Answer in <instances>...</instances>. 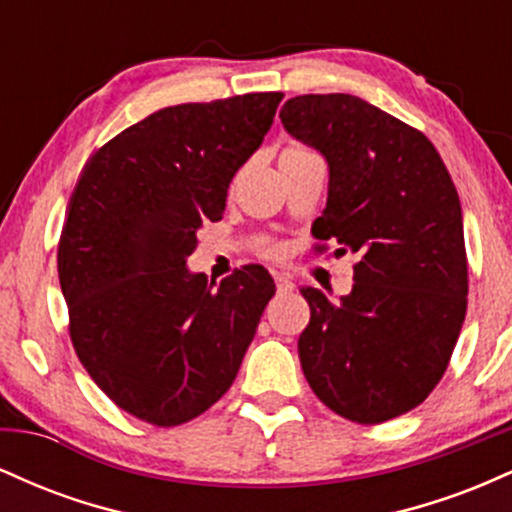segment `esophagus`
Segmentation results:
<instances>
[{
  "instance_id": "1",
  "label": "esophagus",
  "mask_w": 512,
  "mask_h": 512,
  "mask_svg": "<svg viewBox=\"0 0 512 512\" xmlns=\"http://www.w3.org/2000/svg\"><path fill=\"white\" fill-rule=\"evenodd\" d=\"M274 281H276V291H279V293H289V291H293L291 276L276 272V274H274Z\"/></svg>"
}]
</instances>
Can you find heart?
<instances>
[{
    "mask_svg": "<svg viewBox=\"0 0 512 512\" xmlns=\"http://www.w3.org/2000/svg\"><path fill=\"white\" fill-rule=\"evenodd\" d=\"M310 154H313V151L305 149L303 144H289L284 151H281L279 161L281 158H296V156H310ZM262 250H264V255H272V257L281 255V245H276V243H267Z\"/></svg>",
    "mask_w": 512,
    "mask_h": 512,
    "instance_id": "obj_1",
    "label": "heart"
}]
</instances>
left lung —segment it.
<instances>
[{"instance_id":"left-lung-1","label":"left lung","mask_w":512,"mask_h":512,"mask_svg":"<svg viewBox=\"0 0 512 512\" xmlns=\"http://www.w3.org/2000/svg\"><path fill=\"white\" fill-rule=\"evenodd\" d=\"M279 117L330 166L313 236L361 255L354 289L337 303L301 289L305 380L344 419L383 424L431 395L460 337L469 291L460 197L426 134L363 98L296 96Z\"/></svg>"}]
</instances>
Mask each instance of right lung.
Returning <instances> with one entry per match:
<instances>
[{
  "instance_id": "obj_1",
  "label": "right lung",
  "mask_w": 512,
  "mask_h": 512,
  "mask_svg": "<svg viewBox=\"0 0 512 512\" xmlns=\"http://www.w3.org/2000/svg\"><path fill=\"white\" fill-rule=\"evenodd\" d=\"M281 98L158 110L103 144L76 182L57 245L69 337L93 383L146 424L180 426L219 402L274 296L260 264L211 291L185 262Z\"/></svg>"
}]
</instances>
